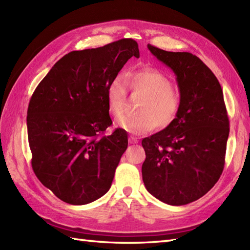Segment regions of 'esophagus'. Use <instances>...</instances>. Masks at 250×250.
<instances>
[{
  "instance_id": "esophagus-1",
  "label": "esophagus",
  "mask_w": 250,
  "mask_h": 250,
  "mask_svg": "<svg viewBox=\"0 0 250 250\" xmlns=\"http://www.w3.org/2000/svg\"><path fill=\"white\" fill-rule=\"evenodd\" d=\"M129 142H130V144H137V143H139V140H137V137L130 136L129 137Z\"/></svg>"
}]
</instances>
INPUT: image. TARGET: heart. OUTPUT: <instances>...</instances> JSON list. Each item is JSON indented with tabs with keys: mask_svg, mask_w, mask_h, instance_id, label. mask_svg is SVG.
I'll use <instances>...</instances> for the list:
<instances>
[{
	"mask_svg": "<svg viewBox=\"0 0 250 250\" xmlns=\"http://www.w3.org/2000/svg\"><path fill=\"white\" fill-rule=\"evenodd\" d=\"M129 86L135 92L141 93L142 101L136 116H122L126 88L124 79L116 76L106 89L108 113L119 118L118 125L132 134H145L155 125L158 129H166L177 118L180 110L179 95L173 90L171 81L157 70L145 68L130 74Z\"/></svg>",
	"mask_w": 250,
	"mask_h": 250,
	"instance_id": "1",
	"label": "heart"
}]
</instances>
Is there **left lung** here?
<instances>
[{
	"mask_svg": "<svg viewBox=\"0 0 250 250\" xmlns=\"http://www.w3.org/2000/svg\"><path fill=\"white\" fill-rule=\"evenodd\" d=\"M147 47L174 72L182 105L171 125L142 141L143 182L163 203L186 205L208 192L224 171L230 132L224 93L196 56Z\"/></svg>",
	"mask_w": 250,
	"mask_h": 250,
	"instance_id": "8db88e82",
	"label": "left lung"
}]
</instances>
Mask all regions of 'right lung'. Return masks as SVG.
<instances>
[{"mask_svg":"<svg viewBox=\"0 0 250 250\" xmlns=\"http://www.w3.org/2000/svg\"><path fill=\"white\" fill-rule=\"evenodd\" d=\"M131 39L72 51L51 67L30 100L26 116L32 168L57 198L84 205L109 190L128 135L111 125L106 89L130 58Z\"/></svg>","mask_w":250,"mask_h":250,"instance_id":"add662e5","label":"right lung"}]
</instances>
